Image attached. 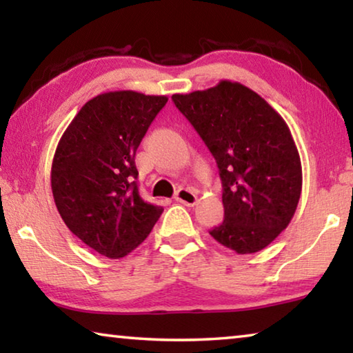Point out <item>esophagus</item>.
<instances>
[{"label": "esophagus", "mask_w": 353, "mask_h": 353, "mask_svg": "<svg viewBox=\"0 0 353 353\" xmlns=\"http://www.w3.org/2000/svg\"><path fill=\"white\" fill-rule=\"evenodd\" d=\"M174 199L177 201V203H182L188 207H193L194 204H196L198 196H196V193L192 192L190 188H179Z\"/></svg>", "instance_id": "34e87169"}]
</instances>
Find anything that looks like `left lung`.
Returning <instances> with one entry per match:
<instances>
[{"mask_svg":"<svg viewBox=\"0 0 353 353\" xmlns=\"http://www.w3.org/2000/svg\"><path fill=\"white\" fill-rule=\"evenodd\" d=\"M214 155L225 220L210 229L239 254L256 253L288 228L301 193V163L286 122L259 94L223 80L171 97Z\"/></svg>","mask_w":353,"mask_h":353,"instance_id":"1","label":"left lung"}]
</instances>
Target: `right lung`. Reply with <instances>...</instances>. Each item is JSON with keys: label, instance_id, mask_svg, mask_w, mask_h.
<instances>
[{"label": "right lung", "instance_id": "obj_1", "mask_svg": "<svg viewBox=\"0 0 353 353\" xmlns=\"http://www.w3.org/2000/svg\"><path fill=\"white\" fill-rule=\"evenodd\" d=\"M166 102L135 91L100 94L81 106L56 148V209L72 234L110 259L143 243L163 212L139 194L135 155Z\"/></svg>", "mask_w": 353, "mask_h": 353}]
</instances>
